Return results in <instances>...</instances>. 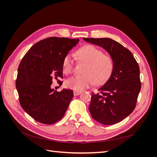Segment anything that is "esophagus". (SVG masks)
Here are the masks:
<instances>
[{
	"instance_id": "34e87169",
	"label": "esophagus",
	"mask_w": 157,
	"mask_h": 157,
	"mask_svg": "<svg viewBox=\"0 0 157 157\" xmlns=\"http://www.w3.org/2000/svg\"><path fill=\"white\" fill-rule=\"evenodd\" d=\"M81 92L79 91H73V94H74V96H78L81 94Z\"/></svg>"
}]
</instances>
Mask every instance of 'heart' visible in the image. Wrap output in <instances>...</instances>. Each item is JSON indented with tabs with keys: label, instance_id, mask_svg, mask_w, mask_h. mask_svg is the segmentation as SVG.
Wrapping results in <instances>:
<instances>
[{
	"label": "heart",
	"instance_id": "obj_1",
	"mask_svg": "<svg viewBox=\"0 0 157 157\" xmlns=\"http://www.w3.org/2000/svg\"><path fill=\"white\" fill-rule=\"evenodd\" d=\"M79 61L86 64L84 75L73 76L65 82L67 88L75 91H82L94 83L101 85L109 79L114 67V62L111 56L103 53L101 49L92 45H86L76 52ZM73 61L67 55L63 61V71L65 74L72 72Z\"/></svg>",
	"mask_w": 157,
	"mask_h": 157
}]
</instances>
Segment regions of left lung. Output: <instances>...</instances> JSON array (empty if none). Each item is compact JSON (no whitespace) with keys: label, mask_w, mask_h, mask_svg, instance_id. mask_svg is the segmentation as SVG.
Instances as JSON below:
<instances>
[{"label":"left lung","mask_w":157,"mask_h":157,"mask_svg":"<svg viewBox=\"0 0 157 157\" xmlns=\"http://www.w3.org/2000/svg\"><path fill=\"white\" fill-rule=\"evenodd\" d=\"M83 39L101 46L113 59L111 75L98 92H92L89 111L96 121L105 125L115 124L136 107L141 89L138 64L128 48L111 38Z\"/></svg>","instance_id":"left-lung-1"}]
</instances>
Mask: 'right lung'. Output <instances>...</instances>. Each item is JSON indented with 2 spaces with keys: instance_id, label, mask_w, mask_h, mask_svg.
<instances>
[{
  "instance_id": "1",
  "label": "right lung",
  "mask_w": 157,
  "mask_h": 157,
  "mask_svg": "<svg viewBox=\"0 0 157 157\" xmlns=\"http://www.w3.org/2000/svg\"><path fill=\"white\" fill-rule=\"evenodd\" d=\"M78 42V38H45L33 45L20 62L15 84L19 102L36 121L51 125L64 116L73 90L56 92L51 84L54 78L59 82L63 78V60Z\"/></svg>"
}]
</instances>
